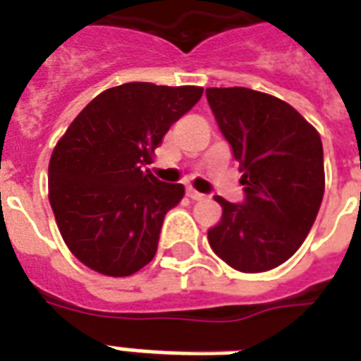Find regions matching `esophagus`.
<instances>
[{"label":"esophagus","instance_id":"34e87169","mask_svg":"<svg viewBox=\"0 0 361 361\" xmlns=\"http://www.w3.org/2000/svg\"><path fill=\"white\" fill-rule=\"evenodd\" d=\"M188 197H189V199H193V201H202V199H204L207 195H202V193H199V191H195L193 188H188Z\"/></svg>","mask_w":361,"mask_h":361}]
</instances>
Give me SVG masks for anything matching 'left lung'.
Segmentation results:
<instances>
[{
    "instance_id": "1",
    "label": "left lung",
    "mask_w": 361,
    "mask_h": 361,
    "mask_svg": "<svg viewBox=\"0 0 361 361\" xmlns=\"http://www.w3.org/2000/svg\"><path fill=\"white\" fill-rule=\"evenodd\" d=\"M208 105L243 172L245 201L221 197V220L208 243L245 274L268 271L300 248L325 191L323 145L302 114L248 87H208Z\"/></svg>"
}]
</instances>
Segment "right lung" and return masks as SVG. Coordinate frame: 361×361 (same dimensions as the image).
I'll use <instances>...</instances> for the list:
<instances>
[{"label": "right lung", "mask_w": 361, "mask_h": 361, "mask_svg": "<svg viewBox=\"0 0 361 361\" xmlns=\"http://www.w3.org/2000/svg\"><path fill=\"white\" fill-rule=\"evenodd\" d=\"M201 95L199 85H116L99 93L59 140L49 202L66 247L87 268L126 277L154 258L164 216L185 188L143 166Z\"/></svg>", "instance_id": "right-lung-1"}]
</instances>
